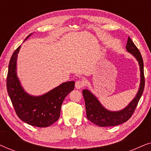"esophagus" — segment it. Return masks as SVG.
Returning a JSON list of instances; mask_svg holds the SVG:
<instances>
[{
    "instance_id": "1",
    "label": "esophagus",
    "mask_w": 151,
    "mask_h": 151,
    "mask_svg": "<svg viewBox=\"0 0 151 151\" xmlns=\"http://www.w3.org/2000/svg\"><path fill=\"white\" fill-rule=\"evenodd\" d=\"M84 85H85V83H84V82L82 81V80H78V81L76 82L75 86L76 88H78V89H80V88H82Z\"/></svg>"
}]
</instances>
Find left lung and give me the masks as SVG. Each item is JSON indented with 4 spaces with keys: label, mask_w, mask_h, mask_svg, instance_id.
<instances>
[{
    "label": "left lung",
    "mask_w": 151,
    "mask_h": 151,
    "mask_svg": "<svg viewBox=\"0 0 151 151\" xmlns=\"http://www.w3.org/2000/svg\"><path fill=\"white\" fill-rule=\"evenodd\" d=\"M126 49L137 60L140 70V83L138 91L131 102L125 108L112 111L106 109L101 104L98 98L88 89L82 91L85 102L86 117L88 119L99 127H114L124 123L132 116L139 99L143 93L145 80L144 74V63L142 55L131 39L128 38Z\"/></svg>",
    "instance_id": "8db88e82"
}]
</instances>
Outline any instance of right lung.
I'll return each mask as SVG.
<instances>
[{
    "mask_svg": "<svg viewBox=\"0 0 151 151\" xmlns=\"http://www.w3.org/2000/svg\"><path fill=\"white\" fill-rule=\"evenodd\" d=\"M20 47L16 49L9 61L7 77L8 94L16 114L22 121L34 127H49L59 119L63 100L73 90L75 82H63L41 96L29 94L17 76V58Z\"/></svg>",
    "mask_w": 151,
    "mask_h": 151,
    "instance_id": "right-lung-1",
    "label": "right lung"
}]
</instances>
